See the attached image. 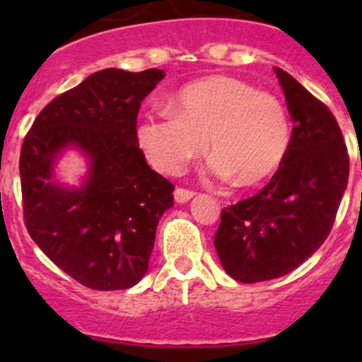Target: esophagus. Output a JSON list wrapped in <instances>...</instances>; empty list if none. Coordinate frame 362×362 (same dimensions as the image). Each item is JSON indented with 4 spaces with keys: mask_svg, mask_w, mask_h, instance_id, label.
I'll list each match as a JSON object with an SVG mask.
<instances>
[{
    "mask_svg": "<svg viewBox=\"0 0 362 362\" xmlns=\"http://www.w3.org/2000/svg\"><path fill=\"white\" fill-rule=\"evenodd\" d=\"M192 197H194V192L187 190V188L177 187V188H175V190H174V199H175V203H187V201H190Z\"/></svg>",
    "mask_w": 362,
    "mask_h": 362,
    "instance_id": "obj_1",
    "label": "esophagus"
}]
</instances>
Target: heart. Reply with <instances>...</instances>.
Masks as SVG:
<instances>
[{"mask_svg": "<svg viewBox=\"0 0 362 362\" xmlns=\"http://www.w3.org/2000/svg\"><path fill=\"white\" fill-rule=\"evenodd\" d=\"M170 114H148L137 145L156 170L174 175L206 150L212 170L239 187H259L281 170L290 150L286 108L268 92L232 76L188 83L170 99Z\"/></svg>", "mask_w": 362, "mask_h": 362, "instance_id": "heart-1", "label": "heart"}]
</instances>
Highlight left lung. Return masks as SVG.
I'll list each match as a JSON object with an SVG mask.
<instances>
[{"mask_svg": "<svg viewBox=\"0 0 362 362\" xmlns=\"http://www.w3.org/2000/svg\"><path fill=\"white\" fill-rule=\"evenodd\" d=\"M274 70L293 119L288 156L263 190L223 209L214 238L221 264L239 283L277 279L305 263L334 226L350 172L330 108Z\"/></svg>", "mask_w": 362, "mask_h": 362, "instance_id": "obj_1", "label": "left lung"}]
</instances>
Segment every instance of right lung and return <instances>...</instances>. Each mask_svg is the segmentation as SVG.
<instances>
[{
  "label": "right lung",
  "mask_w": 362,
  "mask_h": 362,
  "mask_svg": "<svg viewBox=\"0 0 362 362\" xmlns=\"http://www.w3.org/2000/svg\"><path fill=\"white\" fill-rule=\"evenodd\" d=\"M165 72L105 69L54 98L21 145L23 219L56 267L92 290H123L148 270L156 228L174 206V185L137 145L141 101ZM74 144L91 159L81 189L52 179L55 156Z\"/></svg>",
  "instance_id": "right-lung-1"
}]
</instances>
